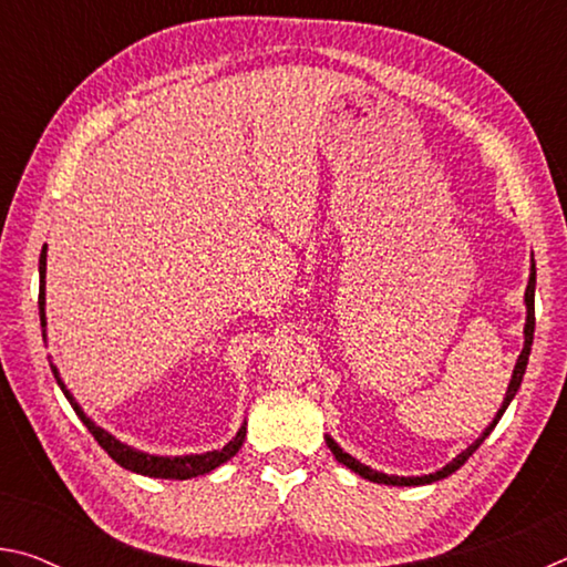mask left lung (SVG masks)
Wrapping results in <instances>:
<instances>
[{"instance_id": "left-lung-1", "label": "left lung", "mask_w": 567, "mask_h": 567, "mask_svg": "<svg viewBox=\"0 0 567 567\" xmlns=\"http://www.w3.org/2000/svg\"><path fill=\"white\" fill-rule=\"evenodd\" d=\"M525 307H527V318H525V344H523V352L520 358H517L515 362V370H513V378H511V385H507V392H505V400L501 410H497V415L493 417L491 425L485 427V433L480 435L473 445H470L467 450H463L457 457H453V463H447L443 470H437V473H430V475H420V477H400V475H385V473H378V470H372L368 465H362L360 460H354L352 455L344 453V450L334 443V440L330 435H324V440H328V447L332 450V455L338 463H342L344 467H350L352 473H358L360 477L370 480V483H380V485H430V483H437V480H443L447 475H453L457 467H463L467 463V457L475 453V450L483 445V440L493 433V427L497 425V420L503 417V412L507 410V405H511L515 392L520 390V382H523V375H525V368H527V358H530V348H533V332H535V260H533V267H530V280H527V287H525Z\"/></svg>"}]
</instances>
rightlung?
Wrapping results in <instances>:
<instances>
[{
	"mask_svg": "<svg viewBox=\"0 0 567 567\" xmlns=\"http://www.w3.org/2000/svg\"><path fill=\"white\" fill-rule=\"evenodd\" d=\"M44 275H47V245L42 247V255H40V322H42V338L47 340V330H44L47 328ZM52 372H54L56 385H60L62 392H64V398L70 400V405L74 408L76 415H80V420L84 422V425H87V430L94 435V440H97V443L104 447V453H107L114 460V463L122 465L124 470H132V473L147 475V477H162V480H189V477L213 473L215 467L227 463L229 457H235L237 450L243 447V443H245V433H247L245 425H247V422H243V427L237 430V435L229 440V443L223 450H209V453H203V455H177V457L140 453V450L120 443V440L114 437L112 433H107V430L94 425V422L87 415H84V410L76 405L72 392L64 388V382L60 378V370H56L54 364H52Z\"/></svg>",
	"mask_w": 567,
	"mask_h": 567,
	"instance_id": "right-lung-1",
	"label": "right lung"
}]
</instances>
